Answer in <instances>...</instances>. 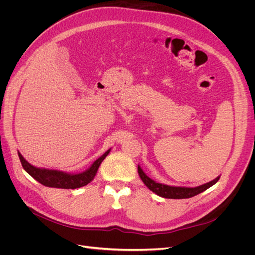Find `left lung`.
Returning a JSON list of instances; mask_svg holds the SVG:
<instances>
[{
  "label": "left lung",
  "instance_id": "1",
  "mask_svg": "<svg viewBox=\"0 0 255 255\" xmlns=\"http://www.w3.org/2000/svg\"><path fill=\"white\" fill-rule=\"evenodd\" d=\"M138 174H139L143 184L150 190L155 192L157 196L167 198V199H187V198L195 197L199 194H201V192H203L207 188L213 186L214 184L218 182L220 177L219 175L216 177L215 180L208 182L206 184L200 185V186H197V187H180V186H169V185L157 183L154 180L150 179V177L143 172V170L140 168L139 165H138Z\"/></svg>",
  "mask_w": 255,
  "mask_h": 255
}]
</instances>
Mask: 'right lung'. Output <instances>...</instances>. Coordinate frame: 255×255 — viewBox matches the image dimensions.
Returning <instances> with one entry per match:
<instances>
[{
  "instance_id": "obj_1",
  "label": "right lung",
  "mask_w": 255,
  "mask_h": 255,
  "mask_svg": "<svg viewBox=\"0 0 255 255\" xmlns=\"http://www.w3.org/2000/svg\"><path fill=\"white\" fill-rule=\"evenodd\" d=\"M111 149L107 150L102 156H100L97 160H95L87 170H85L84 172L81 173H68L59 170H52V169L37 168L33 165H30L28 161L21 155L20 152H18V155L23 169H24L30 176H33L36 181L44 185V186L53 188L75 189L85 186V185H87L95 179L100 165H101L103 159L109 155Z\"/></svg>"
}]
</instances>
